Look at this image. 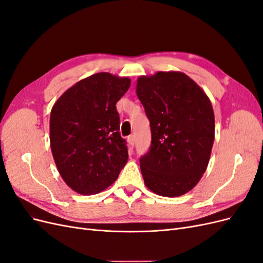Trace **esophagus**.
<instances>
[{
  "label": "esophagus",
  "mask_w": 263,
  "mask_h": 263,
  "mask_svg": "<svg viewBox=\"0 0 263 263\" xmlns=\"http://www.w3.org/2000/svg\"><path fill=\"white\" fill-rule=\"evenodd\" d=\"M127 141H128L129 146L133 148L135 146V135H130V136H128V138H127Z\"/></svg>",
  "instance_id": "esophagus-1"
}]
</instances>
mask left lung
<instances>
[{"label": "left lung", "instance_id": "1", "mask_svg": "<svg viewBox=\"0 0 263 263\" xmlns=\"http://www.w3.org/2000/svg\"><path fill=\"white\" fill-rule=\"evenodd\" d=\"M137 97L150 122L151 145L140 158L146 186L176 197L201 180L215 137L212 103L192 79L178 71L141 76Z\"/></svg>", "mask_w": 263, "mask_h": 263}]
</instances>
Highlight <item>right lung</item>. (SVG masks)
<instances>
[{"label":"right lung","instance_id":"right-lung-1","mask_svg":"<svg viewBox=\"0 0 263 263\" xmlns=\"http://www.w3.org/2000/svg\"><path fill=\"white\" fill-rule=\"evenodd\" d=\"M129 85V78L95 73L71 86L52 106L54 163L67 185L79 194H97L112 185L127 162L116 103Z\"/></svg>","mask_w":263,"mask_h":263}]
</instances>
